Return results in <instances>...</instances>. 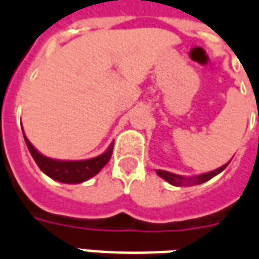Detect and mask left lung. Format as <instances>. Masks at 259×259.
Returning a JSON list of instances; mask_svg holds the SVG:
<instances>
[{"label":"left lung","mask_w":259,"mask_h":259,"mask_svg":"<svg viewBox=\"0 0 259 259\" xmlns=\"http://www.w3.org/2000/svg\"><path fill=\"white\" fill-rule=\"evenodd\" d=\"M228 165V163H227ZM227 165H224V166L219 167V169H215V170H211V172H208V174H203L200 176H194V178H183V176H179V175H175L170 174V172H166V170H156V174L159 175L160 178H163L165 181L169 182L170 185H174V186H193V185H200L203 182H207L210 181L211 178H214L215 175H219L220 172H223Z\"/></svg>","instance_id":"obj_1"}]
</instances>
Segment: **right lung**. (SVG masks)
Listing matches in <instances>:
<instances>
[{"label": "right lung", "instance_id": "obj_1", "mask_svg": "<svg viewBox=\"0 0 259 259\" xmlns=\"http://www.w3.org/2000/svg\"><path fill=\"white\" fill-rule=\"evenodd\" d=\"M26 147L31 152L32 158L35 159L36 165L40 167V170L46 174L49 178L63 183H81L97 175L106 166L107 162L110 160L112 153V145L108 148V151L100 155L97 158L87 160H56L46 158L42 153H39L32 147V144L25 137Z\"/></svg>", "mask_w": 259, "mask_h": 259}]
</instances>
